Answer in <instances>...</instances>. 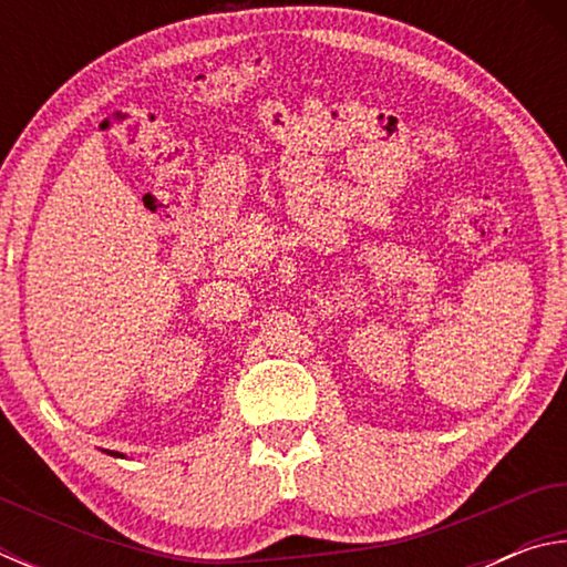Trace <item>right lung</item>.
<instances>
[{
	"mask_svg": "<svg viewBox=\"0 0 567 567\" xmlns=\"http://www.w3.org/2000/svg\"><path fill=\"white\" fill-rule=\"evenodd\" d=\"M112 455H117V457H124V455H120V453H112Z\"/></svg>",
	"mask_w": 567,
	"mask_h": 567,
	"instance_id": "1",
	"label": "right lung"
}]
</instances>
